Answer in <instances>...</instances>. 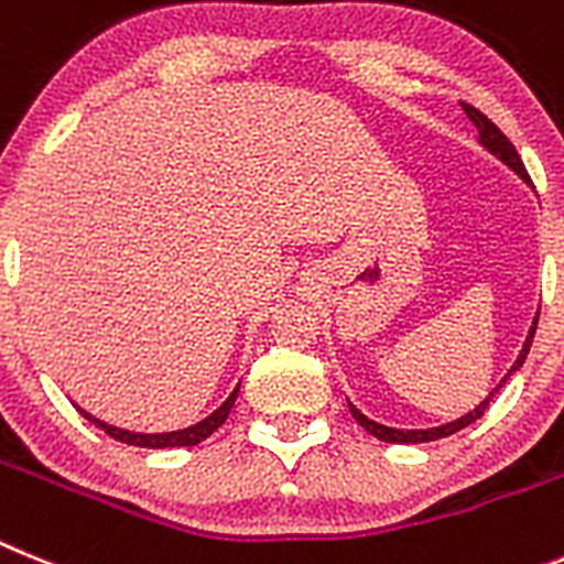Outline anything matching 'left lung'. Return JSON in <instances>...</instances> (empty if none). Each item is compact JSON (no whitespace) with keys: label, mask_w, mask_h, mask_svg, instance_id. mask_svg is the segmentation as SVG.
Here are the masks:
<instances>
[{"label":"left lung","mask_w":564,"mask_h":564,"mask_svg":"<svg viewBox=\"0 0 564 564\" xmlns=\"http://www.w3.org/2000/svg\"><path fill=\"white\" fill-rule=\"evenodd\" d=\"M463 110H465V116L471 119V124L477 127V141H479V144L486 147V150L494 155V159L502 161V164H506L508 170H513V173H517L519 178L525 181V184H531V178H528V173H525V164H522V159H519V153H517V150H513L511 141H508L506 135H502V130H499V127L494 124V121L488 119V116H482V112H479V110H474V107L463 105ZM536 323H540V312H536V317H533L531 329H528L525 343H522V349H519L517 360H513V366H511V369H508V375L502 377V380H499L497 389H491V394H488V398L482 400V403H479L477 409H471V411H468V414H463V417L452 420V423L434 425V429H391V425H380V423H375V420H369V417H366V414H364V411L355 409V405L349 403L351 417H355L357 423L364 425V429L369 431V434H375L377 440H383V443L417 445V443H431V440L448 437V434H457V431L465 429V425L477 423V420L482 417V414H486L488 403H491V398H494V391L502 389V386H506L508 377H511L513 371L522 369V364H525L528 351H531V343H533V332H536Z\"/></svg>","instance_id":"1"}]
</instances>
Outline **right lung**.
<instances>
[{
    "label": "right lung",
    "instance_id": "obj_1",
    "mask_svg": "<svg viewBox=\"0 0 564 564\" xmlns=\"http://www.w3.org/2000/svg\"><path fill=\"white\" fill-rule=\"evenodd\" d=\"M238 391H241V383L229 391V398L224 400V403L218 405L213 414H207V417L198 420V423L187 425V429L161 431V434H141V431H127V429H119V425L105 423V420H99V417H93V414H87L85 409H78V411H82V417L90 420L93 425H99L105 434H110V437L119 440V443L139 445V448H181V445H198L200 440H207L213 431H218V425H224L229 409H232L235 400H238Z\"/></svg>",
    "mask_w": 564,
    "mask_h": 564
}]
</instances>
